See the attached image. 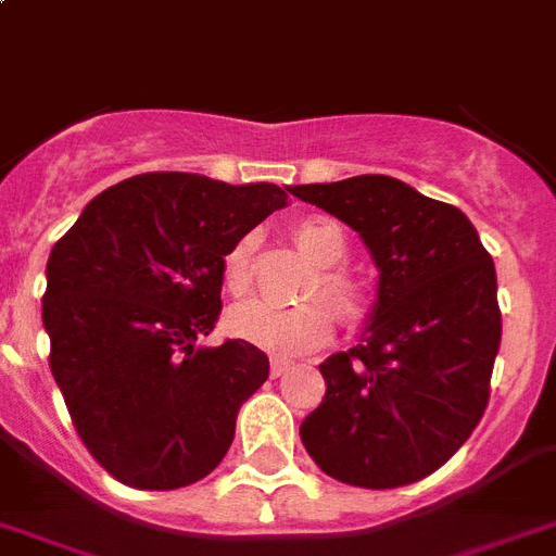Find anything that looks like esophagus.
I'll return each mask as SVG.
<instances>
[{
  "instance_id": "34e87169",
  "label": "esophagus",
  "mask_w": 556,
  "mask_h": 556,
  "mask_svg": "<svg viewBox=\"0 0 556 556\" xmlns=\"http://www.w3.org/2000/svg\"><path fill=\"white\" fill-rule=\"evenodd\" d=\"M288 370H291V362H288V358H279V356L270 358V376H274V379H279V376Z\"/></svg>"
}]
</instances>
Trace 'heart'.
I'll return each mask as SVG.
<instances>
[{
  "mask_svg": "<svg viewBox=\"0 0 556 556\" xmlns=\"http://www.w3.org/2000/svg\"><path fill=\"white\" fill-rule=\"evenodd\" d=\"M293 242L305 256L319 265L307 296H321L300 305L282 307L265 300H251L228 314V328L237 339L277 356H296L328 342L336 317L344 325H358L367 316V293L350 270L339 268L348 256V237L342 226L328 217H305L291 228ZM254 235H245L223 256V282L228 293L242 296L254 277Z\"/></svg>",
  "mask_w": 556,
  "mask_h": 556,
  "instance_id": "b5f03b06",
  "label": "heart"
}]
</instances>
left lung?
Instances as JSON below:
<instances>
[{"instance_id":"obj_1","label":"left lung","mask_w":556,"mask_h":556,"mask_svg":"<svg viewBox=\"0 0 556 556\" xmlns=\"http://www.w3.org/2000/svg\"><path fill=\"white\" fill-rule=\"evenodd\" d=\"M288 191L358 231L381 270L362 344L319 365L328 393L302 444L350 486H407L464 446L489 404L501 348L492 254L460 208L395 177Z\"/></svg>"}]
</instances>
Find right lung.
<instances>
[{"mask_svg":"<svg viewBox=\"0 0 556 556\" xmlns=\"http://www.w3.org/2000/svg\"><path fill=\"white\" fill-rule=\"evenodd\" d=\"M286 198L274 184L147 172L101 191L50 251V370L84 446L121 483L180 489L226 458L268 356L198 339L220 316L226 251Z\"/></svg>","mask_w":556,"mask_h":556,"instance_id":"obj_1","label":"right lung"}]
</instances>
